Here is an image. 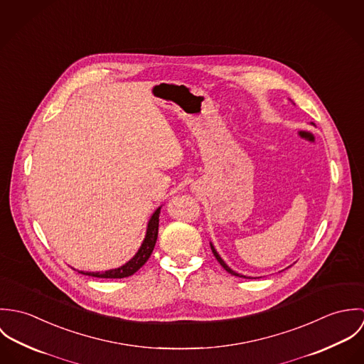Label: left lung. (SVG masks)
<instances>
[{
    "mask_svg": "<svg viewBox=\"0 0 364 364\" xmlns=\"http://www.w3.org/2000/svg\"><path fill=\"white\" fill-rule=\"evenodd\" d=\"M210 248H211V251H213V254H214V257H215V259L218 260V263H220V264H221V266H223V267H224V269H225V270H227V272H228V273H231V274H232V276H240V277H247V276H242V274H240V273H237V272H234V270H232V269H231V267H230V266H228V264H227V263H225V262H224V260H223V258H221V257H220V255H218V252H217V251H215V248H214V245H213V244H211V242H210Z\"/></svg>",
    "mask_w": 364,
    "mask_h": 364,
    "instance_id": "left-lung-1",
    "label": "left lung"
}]
</instances>
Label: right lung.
I'll return each instance as SVG.
<instances>
[{
  "mask_svg": "<svg viewBox=\"0 0 364 364\" xmlns=\"http://www.w3.org/2000/svg\"><path fill=\"white\" fill-rule=\"evenodd\" d=\"M161 208H156L153 213V215L149 220L147 224V231H146V237L139 248V251L136 252V255L126 262L124 264H122L120 267L116 269H110V270H105V272H84V270H78V273L87 274V276H92V277H101V279H123V277H129L132 274H134L147 260L151 257L153 250L156 247V237H158V223H159V211Z\"/></svg>",
  "mask_w": 364,
  "mask_h": 364,
  "instance_id": "1",
  "label": "right lung"
}]
</instances>
